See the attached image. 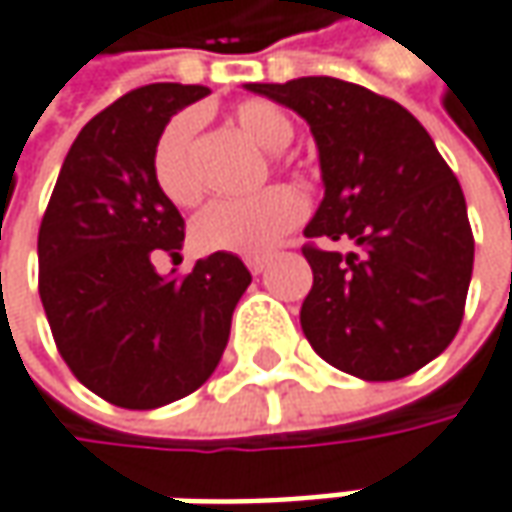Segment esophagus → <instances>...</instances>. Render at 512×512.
Returning a JSON list of instances; mask_svg holds the SVG:
<instances>
[{"label":"esophagus","mask_w":512,"mask_h":512,"mask_svg":"<svg viewBox=\"0 0 512 512\" xmlns=\"http://www.w3.org/2000/svg\"><path fill=\"white\" fill-rule=\"evenodd\" d=\"M246 266H249V272H252V275H260V272L266 269V257H249V260H246Z\"/></svg>","instance_id":"obj_1"}]
</instances>
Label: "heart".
Masks as SVG:
<instances>
[{"label":"heart","instance_id":"b5f03b06","mask_svg":"<svg viewBox=\"0 0 512 512\" xmlns=\"http://www.w3.org/2000/svg\"><path fill=\"white\" fill-rule=\"evenodd\" d=\"M234 124L266 153H281L295 130L281 106L272 101H243L234 109ZM199 118L179 112L162 127L153 144L150 170L162 194L188 208L202 196V179L194 162ZM304 220V199L289 188H269L249 199H220L196 214L191 240L205 255L266 257L292 228Z\"/></svg>","mask_w":512,"mask_h":512}]
</instances>
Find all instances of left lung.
<instances>
[{
    "mask_svg": "<svg viewBox=\"0 0 512 512\" xmlns=\"http://www.w3.org/2000/svg\"><path fill=\"white\" fill-rule=\"evenodd\" d=\"M298 112L318 144L324 199L304 228L313 289L301 330L324 362L388 382L420 371L464 318L475 240L455 173L423 124L339 77L246 83Z\"/></svg>",
    "mask_w": 512,
    "mask_h": 512,
    "instance_id": "left-lung-1",
    "label": "left lung"
}]
</instances>
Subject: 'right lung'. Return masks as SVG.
Masks as SVG:
<instances>
[{
  "label": "right lung",
  "mask_w": 512,
  "mask_h": 512,
  "mask_svg": "<svg viewBox=\"0 0 512 512\" xmlns=\"http://www.w3.org/2000/svg\"><path fill=\"white\" fill-rule=\"evenodd\" d=\"M205 86L150 83L98 112L75 138L40 223V298L72 374L106 403L159 408L188 397L228 345L252 284L237 255L162 278L153 252L179 257L185 220L150 170L167 121Z\"/></svg>",
  "instance_id": "1"
}]
</instances>
